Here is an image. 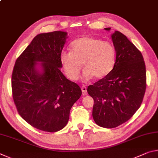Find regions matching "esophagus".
Wrapping results in <instances>:
<instances>
[{"label": "esophagus", "instance_id": "obj_1", "mask_svg": "<svg viewBox=\"0 0 158 158\" xmlns=\"http://www.w3.org/2000/svg\"><path fill=\"white\" fill-rule=\"evenodd\" d=\"M81 89V91H82L83 95H86L87 94V88L85 87V85H83Z\"/></svg>", "mask_w": 158, "mask_h": 158}]
</instances>
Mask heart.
<instances>
[{
  "label": "heart",
  "instance_id": "obj_1",
  "mask_svg": "<svg viewBox=\"0 0 158 158\" xmlns=\"http://www.w3.org/2000/svg\"><path fill=\"white\" fill-rule=\"evenodd\" d=\"M71 51H64L60 62L67 77L71 80L79 77L84 63L85 80L102 79L107 77L116 64V49L111 42L96 37L85 36L74 40Z\"/></svg>",
  "mask_w": 158,
  "mask_h": 158
}]
</instances>
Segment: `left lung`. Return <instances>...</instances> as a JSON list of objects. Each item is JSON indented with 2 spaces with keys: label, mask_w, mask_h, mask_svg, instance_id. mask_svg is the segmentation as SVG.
<instances>
[{
  "label": "left lung",
  "mask_w": 158,
  "mask_h": 158,
  "mask_svg": "<svg viewBox=\"0 0 158 158\" xmlns=\"http://www.w3.org/2000/svg\"><path fill=\"white\" fill-rule=\"evenodd\" d=\"M111 39L116 53L114 68L87 89L94 100L93 119L105 128L127 121L141 106L146 88V65L140 51L121 32L115 31Z\"/></svg>",
  "instance_id": "left-lung-1"
}]
</instances>
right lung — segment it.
<instances>
[{
    "label": "right lung",
    "instance_id": "1",
    "mask_svg": "<svg viewBox=\"0 0 158 158\" xmlns=\"http://www.w3.org/2000/svg\"><path fill=\"white\" fill-rule=\"evenodd\" d=\"M68 33H40L16 60L12 74V96L18 113L32 126L59 131L68 123L72 106L81 95L76 83L60 71V54Z\"/></svg>",
    "mask_w": 158,
    "mask_h": 158
}]
</instances>
